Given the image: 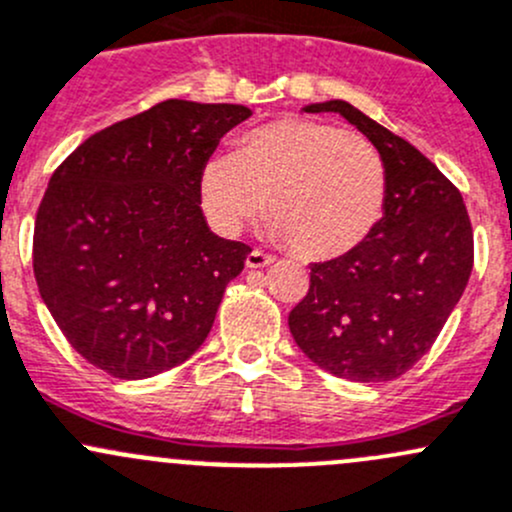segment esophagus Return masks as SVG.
I'll use <instances>...</instances> for the list:
<instances>
[{
	"instance_id": "1",
	"label": "esophagus",
	"mask_w": 512,
	"mask_h": 512,
	"mask_svg": "<svg viewBox=\"0 0 512 512\" xmlns=\"http://www.w3.org/2000/svg\"><path fill=\"white\" fill-rule=\"evenodd\" d=\"M272 262H274L272 255H267V252H262V250H252L250 255H247L245 265L250 267V270H262V267H270Z\"/></svg>"
}]
</instances>
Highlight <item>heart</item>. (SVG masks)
<instances>
[{"instance_id": "b5f03b06", "label": "heart", "mask_w": 512, "mask_h": 512, "mask_svg": "<svg viewBox=\"0 0 512 512\" xmlns=\"http://www.w3.org/2000/svg\"><path fill=\"white\" fill-rule=\"evenodd\" d=\"M385 193L383 159L368 139L306 117L252 129L233 157L206 159L198 174L215 230L238 235L267 201L272 233L314 260L346 255L368 238Z\"/></svg>"}]
</instances>
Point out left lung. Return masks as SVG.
Masks as SVG:
<instances>
[{
	"label": "left lung",
	"mask_w": 512,
	"mask_h": 512,
	"mask_svg": "<svg viewBox=\"0 0 512 512\" xmlns=\"http://www.w3.org/2000/svg\"><path fill=\"white\" fill-rule=\"evenodd\" d=\"M338 112L383 159V218L358 247L311 265L289 331L311 363L353 383L400 378L437 341L473 270V230L459 188L410 142L346 100Z\"/></svg>",
	"instance_id": "obj_1"
}]
</instances>
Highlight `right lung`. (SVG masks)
Here are the masks:
<instances>
[{
  "mask_svg": "<svg viewBox=\"0 0 512 512\" xmlns=\"http://www.w3.org/2000/svg\"><path fill=\"white\" fill-rule=\"evenodd\" d=\"M245 105L164 100L85 139L53 171L34 277L68 343L112 378L144 380L201 348L250 247L211 233L198 174Z\"/></svg>",
  "mask_w": 512,
  "mask_h": 512,
  "instance_id": "1",
  "label": "right lung"
}]
</instances>
